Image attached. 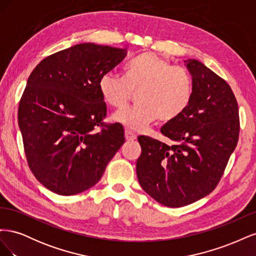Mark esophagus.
<instances>
[{"mask_svg": "<svg viewBox=\"0 0 256 256\" xmlns=\"http://www.w3.org/2000/svg\"><path fill=\"white\" fill-rule=\"evenodd\" d=\"M125 138H126L127 141H134V140H136V134L134 132V131H131L129 129H126L125 130Z\"/></svg>", "mask_w": 256, "mask_h": 256, "instance_id": "esophagus-1", "label": "esophagus"}]
</instances>
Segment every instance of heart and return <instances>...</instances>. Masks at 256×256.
Returning a JSON list of instances; mask_svg holds the SVG:
<instances>
[{
  "instance_id": "obj_1",
  "label": "heart",
  "mask_w": 256,
  "mask_h": 256,
  "mask_svg": "<svg viewBox=\"0 0 256 256\" xmlns=\"http://www.w3.org/2000/svg\"><path fill=\"white\" fill-rule=\"evenodd\" d=\"M98 86L104 102L114 109H122L136 92V104L113 116L116 122L132 130L144 129L157 118L176 120L187 110L193 96V79L187 69L154 52L130 60L122 76L104 74Z\"/></svg>"
}]
</instances>
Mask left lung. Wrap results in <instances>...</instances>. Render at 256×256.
Returning a JSON list of instances; mask_svg holds the SVG:
<instances>
[{"label":"left lung","mask_w":256,"mask_h":256,"mask_svg":"<svg viewBox=\"0 0 256 256\" xmlns=\"http://www.w3.org/2000/svg\"><path fill=\"white\" fill-rule=\"evenodd\" d=\"M186 65L193 79V96L180 118L162 126L168 146L140 136L142 152L136 176L143 190L160 204L182 207L218 186L239 136L237 100L226 80L196 60Z\"/></svg>","instance_id":"obj_1"}]
</instances>
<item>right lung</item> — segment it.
I'll return each mask as SVG.
<instances>
[{
    "label": "right lung",
    "instance_id": "obj_1",
    "mask_svg": "<svg viewBox=\"0 0 256 256\" xmlns=\"http://www.w3.org/2000/svg\"><path fill=\"white\" fill-rule=\"evenodd\" d=\"M126 49L79 44L44 58L30 74L18 124L30 170L46 188L74 196L95 186L125 143L120 124H106L99 80Z\"/></svg>",
    "mask_w": 256,
    "mask_h": 256
}]
</instances>
